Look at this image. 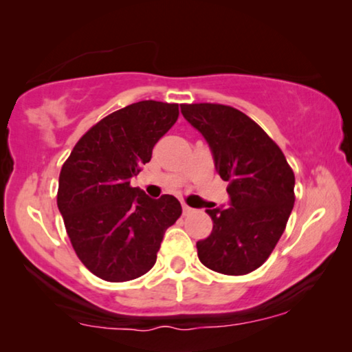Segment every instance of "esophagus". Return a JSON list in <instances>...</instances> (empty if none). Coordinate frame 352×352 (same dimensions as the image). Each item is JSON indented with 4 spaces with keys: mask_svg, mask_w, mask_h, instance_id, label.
<instances>
[{
    "mask_svg": "<svg viewBox=\"0 0 352 352\" xmlns=\"http://www.w3.org/2000/svg\"><path fill=\"white\" fill-rule=\"evenodd\" d=\"M182 209H183V215H190V214H192V212H195V209H192V207L186 206V204H183Z\"/></svg>",
    "mask_w": 352,
    "mask_h": 352,
    "instance_id": "obj_1",
    "label": "esophagus"
}]
</instances>
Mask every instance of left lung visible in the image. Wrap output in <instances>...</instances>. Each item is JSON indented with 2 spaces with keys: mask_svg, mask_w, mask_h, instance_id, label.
I'll list each match as a JSON object with an SVG mask.
<instances>
[{
  "mask_svg": "<svg viewBox=\"0 0 352 352\" xmlns=\"http://www.w3.org/2000/svg\"><path fill=\"white\" fill-rule=\"evenodd\" d=\"M182 115L206 138L215 169L230 195L228 207H209L214 228L197 241V256L230 276L260 268L285 230L295 202V175L280 148L244 113L217 103L180 105Z\"/></svg>",
  "mask_w": 352,
  "mask_h": 352,
  "instance_id": "1",
  "label": "left lung"
}]
</instances>
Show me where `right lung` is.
<instances>
[{
  "label": "right lung",
  "instance_id": "right-lung-1",
  "mask_svg": "<svg viewBox=\"0 0 352 352\" xmlns=\"http://www.w3.org/2000/svg\"><path fill=\"white\" fill-rule=\"evenodd\" d=\"M177 118V103H132L89 129L62 166L57 206L68 237L82 265L103 280L148 273L166 230L182 215L177 197L153 199L131 186Z\"/></svg>",
  "mask_w": 352,
  "mask_h": 352
}]
</instances>
